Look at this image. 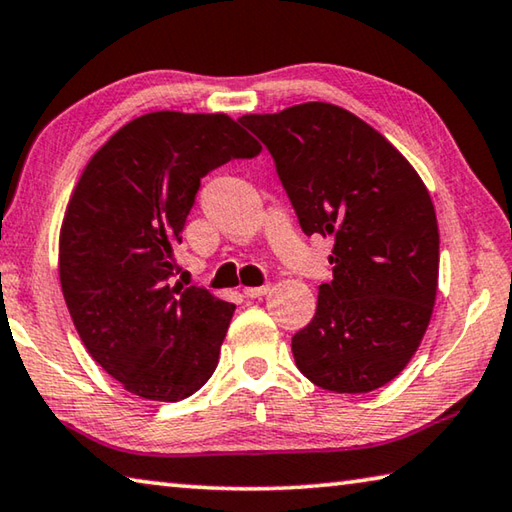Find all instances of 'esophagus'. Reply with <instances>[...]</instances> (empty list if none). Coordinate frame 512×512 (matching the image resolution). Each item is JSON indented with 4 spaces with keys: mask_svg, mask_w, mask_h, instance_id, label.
Wrapping results in <instances>:
<instances>
[{
    "mask_svg": "<svg viewBox=\"0 0 512 512\" xmlns=\"http://www.w3.org/2000/svg\"><path fill=\"white\" fill-rule=\"evenodd\" d=\"M272 285H261V288H245V297L249 299H258V297H265L267 292H270Z\"/></svg>",
    "mask_w": 512,
    "mask_h": 512,
    "instance_id": "1",
    "label": "esophagus"
}]
</instances>
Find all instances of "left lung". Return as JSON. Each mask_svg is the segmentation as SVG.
Listing matches in <instances>:
<instances>
[{
	"mask_svg": "<svg viewBox=\"0 0 512 512\" xmlns=\"http://www.w3.org/2000/svg\"><path fill=\"white\" fill-rule=\"evenodd\" d=\"M242 125L272 152L306 236H333V281L292 337L299 371L335 393H369L409 364L438 290V222L416 168L360 116L310 101Z\"/></svg>",
	"mask_w": 512,
	"mask_h": 512,
	"instance_id": "8db88e82",
	"label": "left lung"
}]
</instances>
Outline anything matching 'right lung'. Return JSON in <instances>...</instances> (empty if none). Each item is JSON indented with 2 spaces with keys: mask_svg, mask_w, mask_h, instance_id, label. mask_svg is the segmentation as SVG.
<instances>
[{
  "mask_svg": "<svg viewBox=\"0 0 512 512\" xmlns=\"http://www.w3.org/2000/svg\"><path fill=\"white\" fill-rule=\"evenodd\" d=\"M261 152L227 114L161 110L116 130L80 173L60 227V285L87 353L143 400L211 378L233 303L170 285L200 179Z\"/></svg>",
  "mask_w": 512,
  "mask_h": 512,
  "instance_id": "obj_1",
  "label": "right lung"
}]
</instances>
